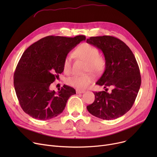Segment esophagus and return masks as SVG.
<instances>
[{
    "label": "esophagus",
    "instance_id": "34e87169",
    "mask_svg": "<svg viewBox=\"0 0 157 157\" xmlns=\"http://www.w3.org/2000/svg\"><path fill=\"white\" fill-rule=\"evenodd\" d=\"M76 94H83V93H85V90H76Z\"/></svg>",
    "mask_w": 157,
    "mask_h": 157
}]
</instances>
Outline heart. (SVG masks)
I'll return each mask as SVG.
<instances>
[{"mask_svg": "<svg viewBox=\"0 0 157 157\" xmlns=\"http://www.w3.org/2000/svg\"><path fill=\"white\" fill-rule=\"evenodd\" d=\"M74 55L79 59L86 62V70L94 72L101 71L105 66V61L103 58L98 55V49L95 46L83 43L79 45L74 51ZM72 57L71 55L65 56L63 62V69L65 73H69L71 70V63ZM93 77L89 74L83 76L74 75L66 79V83L68 85L78 88H85L93 81Z\"/></svg>", "mask_w": 157, "mask_h": 157, "instance_id": "b5f03b06", "label": "heart"}]
</instances>
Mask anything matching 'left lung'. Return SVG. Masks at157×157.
I'll return each mask as SVG.
<instances>
[{"label":"left lung","mask_w":157,"mask_h":157,"mask_svg":"<svg viewBox=\"0 0 157 157\" xmlns=\"http://www.w3.org/2000/svg\"><path fill=\"white\" fill-rule=\"evenodd\" d=\"M86 43L102 52L105 71L96 85L105 91L94 92V102L86 106L88 112L102 120L117 119L132 107L141 86V78L132 52L120 39L109 36L91 37ZM108 86L113 89L107 93Z\"/></svg>","instance_id":"8db88e82"}]
</instances>
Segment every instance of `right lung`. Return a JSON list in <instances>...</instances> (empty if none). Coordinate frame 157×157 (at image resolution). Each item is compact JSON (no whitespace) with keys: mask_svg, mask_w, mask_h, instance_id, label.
Segmentation results:
<instances>
[{"mask_svg":"<svg viewBox=\"0 0 157 157\" xmlns=\"http://www.w3.org/2000/svg\"><path fill=\"white\" fill-rule=\"evenodd\" d=\"M86 37L49 36L30 46L23 53L14 74L16 96L24 112L40 120L61 114L76 90L63 85L58 92L49 86L63 71L65 56Z\"/></svg>","mask_w":157,"mask_h":157,"instance_id":"right-lung-1","label":"right lung"}]
</instances>
